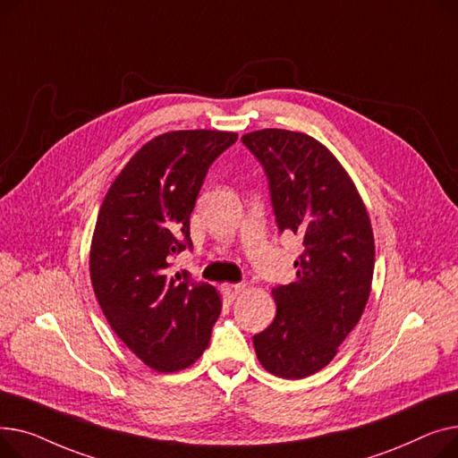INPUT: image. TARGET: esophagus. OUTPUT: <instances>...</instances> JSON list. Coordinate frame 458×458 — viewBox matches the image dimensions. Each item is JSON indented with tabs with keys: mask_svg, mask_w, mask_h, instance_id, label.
I'll return each instance as SVG.
<instances>
[{
	"mask_svg": "<svg viewBox=\"0 0 458 458\" xmlns=\"http://www.w3.org/2000/svg\"><path fill=\"white\" fill-rule=\"evenodd\" d=\"M222 290H224V293H225V298L229 300V301H233V300H236V295L244 290V284H240V283H224L222 284Z\"/></svg>",
	"mask_w": 458,
	"mask_h": 458,
	"instance_id": "esophagus-1",
	"label": "esophagus"
}]
</instances>
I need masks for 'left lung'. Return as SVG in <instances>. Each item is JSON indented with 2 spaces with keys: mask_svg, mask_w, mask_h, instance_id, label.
I'll use <instances>...</instances> for the list:
<instances>
[{
  "mask_svg": "<svg viewBox=\"0 0 458 458\" xmlns=\"http://www.w3.org/2000/svg\"><path fill=\"white\" fill-rule=\"evenodd\" d=\"M270 181L279 231L298 234L295 279L272 288V326L253 336L259 362L283 379L326 368L353 331L371 292L375 242L353 179L305 132L260 129L242 137Z\"/></svg>",
  "mask_w": 458,
  "mask_h": 458,
  "instance_id": "1",
  "label": "left lung"
}]
</instances>
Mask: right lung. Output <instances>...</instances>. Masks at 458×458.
Here are the masks:
<instances>
[{
  "instance_id": "add662e5",
  "label": "right lung",
  "mask_w": 458,
  "mask_h": 458,
  "mask_svg": "<svg viewBox=\"0 0 458 458\" xmlns=\"http://www.w3.org/2000/svg\"><path fill=\"white\" fill-rule=\"evenodd\" d=\"M238 139L231 131H172L134 153L101 203L90 244V281L118 338L160 373L192 366L222 310L218 290L172 259L191 242V214L214 158Z\"/></svg>"
}]
</instances>
